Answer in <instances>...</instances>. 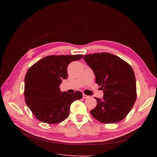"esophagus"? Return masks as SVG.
Here are the masks:
<instances>
[{
    "label": "esophagus",
    "mask_w": 157,
    "mask_h": 157,
    "mask_svg": "<svg viewBox=\"0 0 157 157\" xmlns=\"http://www.w3.org/2000/svg\"><path fill=\"white\" fill-rule=\"evenodd\" d=\"M88 97H89V96H87V95L83 94V95H82V98H83L84 99H86V98H88Z\"/></svg>",
    "instance_id": "esophagus-1"
}]
</instances>
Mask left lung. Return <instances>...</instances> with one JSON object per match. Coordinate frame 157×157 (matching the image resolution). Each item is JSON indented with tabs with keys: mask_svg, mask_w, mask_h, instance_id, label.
<instances>
[{
	"mask_svg": "<svg viewBox=\"0 0 157 157\" xmlns=\"http://www.w3.org/2000/svg\"><path fill=\"white\" fill-rule=\"evenodd\" d=\"M84 59L91 68L96 82L103 91L102 99L90 114L104 124L119 122L127 116L137 98L134 70L125 61L107 52L87 54Z\"/></svg>",
	"mask_w": 157,
	"mask_h": 157,
	"instance_id": "8db88e82",
	"label": "left lung"
}]
</instances>
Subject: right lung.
Here are the masks:
<instances>
[{
    "label": "right lung",
    "instance_id": "right-lung-1",
    "mask_svg": "<svg viewBox=\"0 0 157 157\" xmlns=\"http://www.w3.org/2000/svg\"><path fill=\"white\" fill-rule=\"evenodd\" d=\"M83 55H52L38 61L27 70L24 96L27 105L38 120L57 124L69 115L71 104L82 98V94L61 92L59 85L67 78V66Z\"/></svg>",
    "mask_w": 157,
    "mask_h": 157
}]
</instances>
